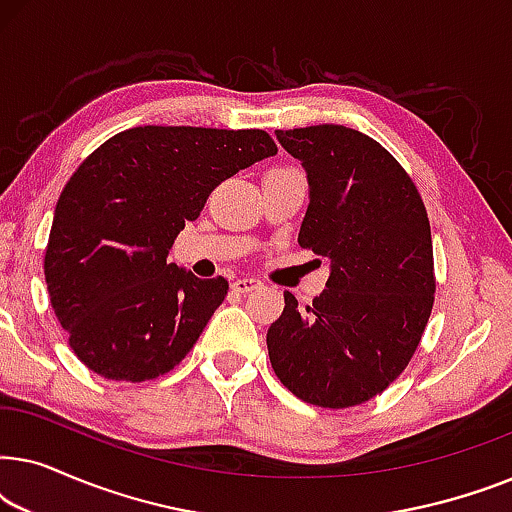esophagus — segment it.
I'll return each instance as SVG.
<instances>
[{
    "mask_svg": "<svg viewBox=\"0 0 512 512\" xmlns=\"http://www.w3.org/2000/svg\"><path fill=\"white\" fill-rule=\"evenodd\" d=\"M258 286H261V279H256V277H240V279H235V282H233V291L235 293H249V291L258 289Z\"/></svg>",
    "mask_w": 512,
    "mask_h": 512,
    "instance_id": "34e87169",
    "label": "esophagus"
}]
</instances>
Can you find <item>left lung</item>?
Wrapping results in <instances>:
<instances>
[{
    "instance_id": "8db88e82",
    "label": "left lung",
    "mask_w": 512,
    "mask_h": 512,
    "mask_svg": "<svg viewBox=\"0 0 512 512\" xmlns=\"http://www.w3.org/2000/svg\"><path fill=\"white\" fill-rule=\"evenodd\" d=\"M303 163L310 205L298 244L331 258L326 291L268 328L279 382L319 408L382 394L408 366L433 310L431 226L422 195L373 137L345 125L275 132Z\"/></svg>"
}]
</instances>
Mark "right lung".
Here are the masks:
<instances>
[{
	"label": "right lung",
	"instance_id": "obj_1",
	"mask_svg": "<svg viewBox=\"0 0 512 512\" xmlns=\"http://www.w3.org/2000/svg\"><path fill=\"white\" fill-rule=\"evenodd\" d=\"M265 130L144 125L107 139L62 188L44 275L69 347L93 373L146 382L170 373L228 293L167 263L209 193L275 156Z\"/></svg>",
	"mask_w": 512,
	"mask_h": 512
}]
</instances>
